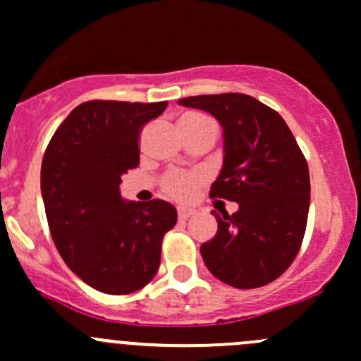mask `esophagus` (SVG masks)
<instances>
[{
  "label": "esophagus",
  "instance_id": "obj_1",
  "mask_svg": "<svg viewBox=\"0 0 361 361\" xmlns=\"http://www.w3.org/2000/svg\"><path fill=\"white\" fill-rule=\"evenodd\" d=\"M196 214V210H192V208H187V207H180L178 208V217L181 219V221H185V219L192 217V215Z\"/></svg>",
  "mask_w": 361,
  "mask_h": 361
}]
</instances>
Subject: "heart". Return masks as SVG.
<instances>
[{
  "mask_svg": "<svg viewBox=\"0 0 361 361\" xmlns=\"http://www.w3.org/2000/svg\"><path fill=\"white\" fill-rule=\"evenodd\" d=\"M180 128L183 133L188 131L200 130V128H217L214 121L201 112H187L181 116ZM207 181V176L200 171H171L161 178V192L165 197H169L173 201H180V203H187V201L194 200L201 187Z\"/></svg>",
  "mask_w": 361,
  "mask_h": 361,
  "instance_id": "1",
  "label": "heart"
}]
</instances>
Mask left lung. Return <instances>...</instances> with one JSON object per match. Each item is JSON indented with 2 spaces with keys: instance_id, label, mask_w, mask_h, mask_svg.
Masks as SVG:
<instances>
[{
  "instance_id": "8db88e82",
  "label": "left lung",
  "mask_w": 361,
  "mask_h": 361,
  "mask_svg": "<svg viewBox=\"0 0 361 361\" xmlns=\"http://www.w3.org/2000/svg\"><path fill=\"white\" fill-rule=\"evenodd\" d=\"M212 114L224 130V165L210 197L238 203L212 212L217 235L201 245L208 271L235 288L265 287L301 249L310 208V171L290 128L276 110L238 92L180 99Z\"/></svg>"
}]
</instances>
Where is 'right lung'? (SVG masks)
Here are the masks:
<instances>
[{"label":"right lung","instance_id":"obj_1","mask_svg":"<svg viewBox=\"0 0 361 361\" xmlns=\"http://www.w3.org/2000/svg\"><path fill=\"white\" fill-rule=\"evenodd\" d=\"M167 101L92 99L56 128L42 158L49 233L67 267L96 290H140L160 267L161 240L178 221L161 200L124 203L121 176L139 167V137Z\"/></svg>","mask_w":361,"mask_h":361}]
</instances>
